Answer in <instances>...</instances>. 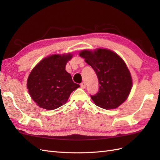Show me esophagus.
<instances>
[{
    "label": "esophagus",
    "mask_w": 160,
    "mask_h": 160,
    "mask_svg": "<svg viewBox=\"0 0 160 160\" xmlns=\"http://www.w3.org/2000/svg\"><path fill=\"white\" fill-rule=\"evenodd\" d=\"M81 88H82V89H85V88H86V83L85 82H82V83H81Z\"/></svg>",
    "instance_id": "obj_1"
}]
</instances>
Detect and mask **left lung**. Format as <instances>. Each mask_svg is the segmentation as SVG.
<instances>
[{
    "label": "left lung",
    "mask_w": 160,
    "mask_h": 160,
    "mask_svg": "<svg viewBox=\"0 0 160 160\" xmlns=\"http://www.w3.org/2000/svg\"><path fill=\"white\" fill-rule=\"evenodd\" d=\"M79 54L98 76L99 91L91 96L94 103L104 109H113L123 103L132 88L131 76L124 61L106 49L83 50Z\"/></svg>",
    "instance_id": "1"
}]
</instances>
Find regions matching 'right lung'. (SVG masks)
<instances>
[{
  "label": "right lung",
  "instance_id": "add662e5",
  "mask_svg": "<svg viewBox=\"0 0 160 160\" xmlns=\"http://www.w3.org/2000/svg\"><path fill=\"white\" fill-rule=\"evenodd\" d=\"M71 53L54 54L42 59L33 68L28 79V89L38 107L53 110L67 102L71 93L80 87L65 70Z\"/></svg>",
  "mask_w": 160,
  "mask_h": 160
}]
</instances>
